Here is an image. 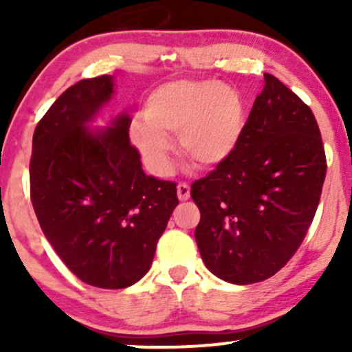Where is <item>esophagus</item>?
<instances>
[{
	"label": "esophagus",
	"instance_id": "1",
	"mask_svg": "<svg viewBox=\"0 0 352 352\" xmlns=\"http://www.w3.org/2000/svg\"><path fill=\"white\" fill-rule=\"evenodd\" d=\"M177 195H179L180 201H185L190 199V185L188 184H179L177 185Z\"/></svg>",
	"mask_w": 352,
	"mask_h": 352
}]
</instances>
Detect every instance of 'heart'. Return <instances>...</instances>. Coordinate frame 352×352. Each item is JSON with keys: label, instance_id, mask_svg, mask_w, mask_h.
<instances>
[{"label": "heart", "instance_id": "obj_1", "mask_svg": "<svg viewBox=\"0 0 352 352\" xmlns=\"http://www.w3.org/2000/svg\"><path fill=\"white\" fill-rule=\"evenodd\" d=\"M144 114L129 125V139L153 175L172 168L179 135L185 155L200 168H215L232 159L246 131V107L236 89L215 80L177 79L155 87Z\"/></svg>", "mask_w": 352, "mask_h": 352}]
</instances>
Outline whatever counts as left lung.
Masks as SVG:
<instances>
[{"mask_svg":"<svg viewBox=\"0 0 352 352\" xmlns=\"http://www.w3.org/2000/svg\"><path fill=\"white\" fill-rule=\"evenodd\" d=\"M326 177L321 132L311 109L265 74L240 147L192 185L200 208L195 240L220 280L253 285L288 263L305 240Z\"/></svg>","mask_w":352,"mask_h":352,"instance_id":"obj_1","label":"left lung"}]
</instances>
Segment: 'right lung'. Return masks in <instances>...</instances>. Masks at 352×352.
Wrapping results in <instances>:
<instances>
[{"mask_svg": "<svg viewBox=\"0 0 352 352\" xmlns=\"http://www.w3.org/2000/svg\"><path fill=\"white\" fill-rule=\"evenodd\" d=\"M114 76L79 80L36 125L31 201L44 236L79 280L122 289L151 270L157 241L179 205L173 182L145 175L129 140L131 117L96 120Z\"/></svg>", "mask_w": 352, "mask_h": 352, "instance_id": "add662e5", "label": "right lung"}]
</instances>
